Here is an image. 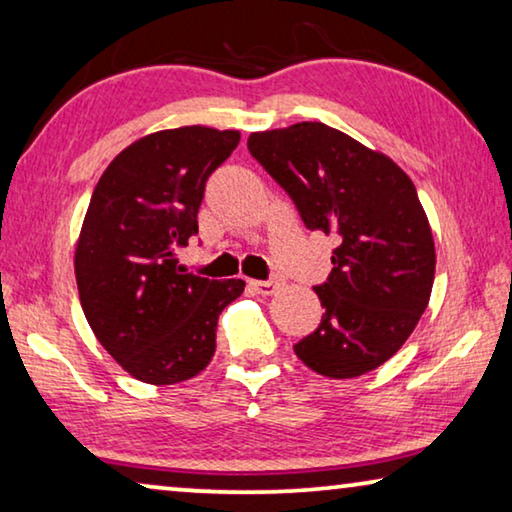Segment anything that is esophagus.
<instances>
[{
  "label": "esophagus",
  "instance_id": "obj_1",
  "mask_svg": "<svg viewBox=\"0 0 512 512\" xmlns=\"http://www.w3.org/2000/svg\"><path fill=\"white\" fill-rule=\"evenodd\" d=\"M250 287H253L257 294L271 296L278 289V282L276 280H250Z\"/></svg>",
  "mask_w": 512,
  "mask_h": 512
}]
</instances>
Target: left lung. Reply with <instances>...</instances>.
Listing matches in <instances>:
<instances>
[{
	"instance_id": "8db88e82",
	"label": "left lung",
	"mask_w": 512,
	"mask_h": 512,
	"mask_svg": "<svg viewBox=\"0 0 512 512\" xmlns=\"http://www.w3.org/2000/svg\"><path fill=\"white\" fill-rule=\"evenodd\" d=\"M248 149L292 197L308 230L340 239L315 287L322 322L294 352L317 375L377 370L414 333L430 303L434 239L407 172L381 151L319 124L250 133Z\"/></svg>"
}]
</instances>
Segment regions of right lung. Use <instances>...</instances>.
Segmentation results:
<instances>
[{
  "instance_id": "add662e5",
  "label": "right lung",
  "mask_w": 512,
  "mask_h": 512,
  "mask_svg": "<svg viewBox=\"0 0 512 512\" xmlns=\"http://www.w3.org/2000/svg\"><path fill=\"white\" fill-rule=\"evenodd\" d=\"M239 140L209 126L149 133L114 156L91 195L73 259L80 303L105 352L144 384L200 375L216 354L218 315L246 287L177 264L207 179Z\"/></svg>"
}]
</instances>
